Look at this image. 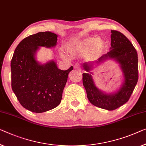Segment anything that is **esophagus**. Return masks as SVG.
<instances>
[{
  "instance_id": "obj_1",
  "label": "esophagus",
  "mask_w": 146,
  "mask_h": 146,
  "mask_svg": "<svg viewBox=\"0 0 146 146\" xmlns=\"http://www.w3.org/2000/svg\"><path fill=\"white\" fill-rule=\"evenodd\" d=\"M74 68H75V69H78V70H80V66H79V65H75V67H74Z\"/></svg>"
}]
</instances>
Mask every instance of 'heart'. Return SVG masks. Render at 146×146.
I'll return each mask as SVG.
<instances>
[{
	"label": "heart",
	"instance_id": "b5f03b06",
	"mask_svg": "<svg viewBox=\"0 0 146 146\" xmlns=\"http://www.w3.org/2000/svg\"><path fill=\"white\" fill-rule=\"evenodd\" d=\"M106 46V42L103 39L96 36H92L87 37L79 42L69 43L67 46V50L71 54H85L93 48V55L97 56L104 50ZM60 54L63 57L66 56L63 50H61Z\"/></svg>",
	"mask_w": 146,
	"mask_h": 146
}]
</instances>
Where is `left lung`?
<instances>
[{"label":"left lung","instance_id":"8db88e82","mask_svg":"<svg viewBox=\"0 0 146 146\" xmlns=\"http://www.w3.org/2000/svg\"><path fill=\"white\" fill-rule=\"evenodd\" d=\"M110 52L93 62L84 63L86 73L82 74V83L87 98L92 105L104 110H116L129 101L138 80V54L130 41L121 32L111 31ZM113 59L120 65L123 74V81L116 92L106 93L98 89L92 78L91 70L94 65Z\"/></svg>","mask_w":146,"mask_h":146}]
</instances>
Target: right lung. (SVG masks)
I'll return each mask as SVG.
<instances>
[{
  "mask_svg": "<svg viewBox=\"0 0 146 146\" xmlns=\"http://www.w3.org/2000/svg\"><path fill=\"white\" fill-rule=\"evenodd\" d=\"M58 35L39 32L25 38L15 49L11 61L12 88L23 108L34 113L51 110L59 105L68 75L58 68L54 60L40 64L36 59L40 46L54 47Z\"/></svg>",
  "mask_w": 146,
  "mask_h": 146,
  "instance_id": "1",
  "label": "right lung"
}]
</instances>
